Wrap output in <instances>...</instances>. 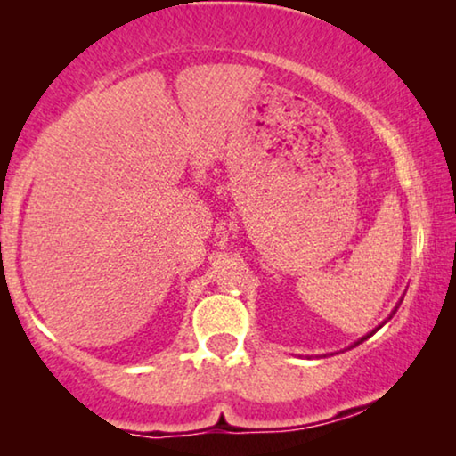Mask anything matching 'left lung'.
Masks as SVG:
<instances>
[{"mask_svg": "<svg viewBox=\"0 0 456 456\" xmlns=\"http://www.w3.org/2000/svg\"><path fill=\"white\" fill-rule=\"evenodd\" d=\"M395 314H396V309H395V311H392V315H395ZM388 320H390V317H388ZM379 328H382V326H379ZM373 332H376V330H373ZM373 332H371V334H373ZM371 334H367V336H363V338H361V340L357 342V345H361V342H363V340H367V338H370V336H371ZM357 345H354V346H357Z\"/></svg>", "mask_w": 456, "mask_h": 456, "instance_id": "1", "label": "left lung"}]
</instances>
